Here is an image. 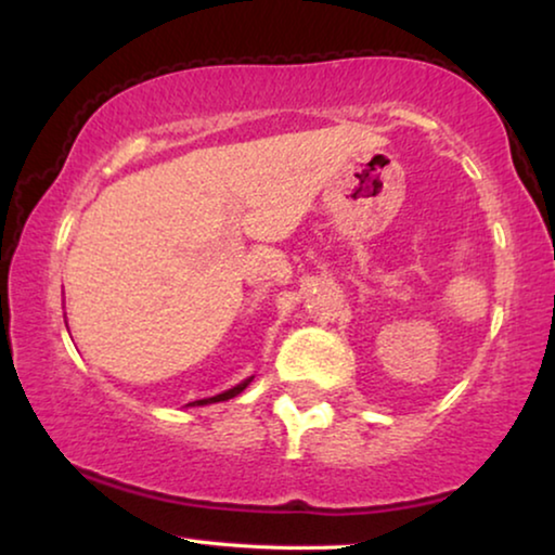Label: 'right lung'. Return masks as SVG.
<instances>
[{
    "mask_svg": "<svg viewBox=\"0 0 555 555\" xmlns=\"http://www.w3.org/2000/svg\"><path fill=\"white\" fill-rule=\"evenodd\" d=\"M253 382V376L249 378H245V382L242 384H237V386H232V389H227V391H222V393H217V397H209V399H199V401H192V404L189 406H204V404H215V401H227V399H232V397H237L240 391H245L247 389V384Z\"/></svg>",
    "mask_w": 555,
    "mask_h": 555,
    "instance_id": "add662e5",
    "label": "right lung"
}]
</instances>
